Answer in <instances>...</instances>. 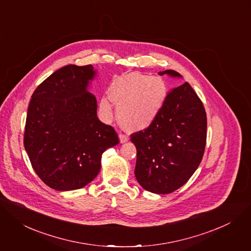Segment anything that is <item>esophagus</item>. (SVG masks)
<instances>
[{
    "label": "esophagus",
    "instance_id": "34e87169",
    "mask_svg": "<svg viewBox=\"0 0 251 251\" xmlns=\"http://www.w3.org/2000/svg\"><path fill=\"white\" fill-rule=\"evenodd\" d=\"M119 137H120V142H121V143H124V142H127V141H128V136H127L126 134L120 133Z\"/></svg>",
    "mask_w": 251,
    "mask_h": 251
}]
</instances>
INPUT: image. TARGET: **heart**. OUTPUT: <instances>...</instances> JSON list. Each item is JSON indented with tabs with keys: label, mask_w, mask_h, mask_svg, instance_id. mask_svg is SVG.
<instances>
[{
	"label": "heart",
	"mask_w": 251,
	"mask_h": 251,
	"mask_svg": "<svg viewBox=\"0 0 251 251\" xmlns=\"http://www.w3.org/2000/svg\"><path fill=\"white\" fill-rule=\"evenodd\" d=\"M109 95L114 103L119 105V122L126 129L135 131L147 128L155 120L166 100L167 89L161 79L129 73L114 81ZM101 107L109 112V100L104 99Z\"/></svg>",
	"instance_id": "obj_1"
}]
</instances>
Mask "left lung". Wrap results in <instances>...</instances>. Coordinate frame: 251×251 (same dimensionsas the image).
Instances as JSON below:
<instances>
[{"label": "left lung", "mask_w": 251, "mask_h": 251, "mask_svg": "<svg viewBox=\"0 0 251 251\" xmlns=\"http://www.w3.org/2000/svg\"><path fill=\"white\" fill-rule=\"evenodd\" d=\"M159 74L181 76L174 70ZM206 128V112L192 87L185 82L169 90L155 120L131 134L137 149L135 176L139 184L158 194L184 185L202 160Z\"/></svg>", "instance_id": "8db88e82"}]
</instances>
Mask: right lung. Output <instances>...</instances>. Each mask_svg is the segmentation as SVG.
Instances as JSON below:
<instances>
[{"instance_id":"add662e5","label":"right lung","mask_w":251,"mask_h":251,"mask_svg":"<svg viewBox=\"0 0 251 251\" xmlns=\"http://www.w3.org/2000/svg\"><path fill=\"white\" fill-rule=\"evenodd\" d=\"M94 75L92 65L65 66L36 88L28 107L25 149L40 179L58 191L86 186L100 171L102 153L119 143L87 91Z\"/></svg>"}]
</instances>
